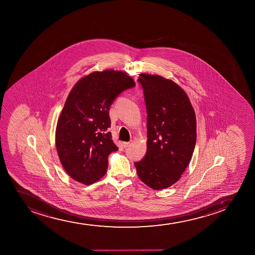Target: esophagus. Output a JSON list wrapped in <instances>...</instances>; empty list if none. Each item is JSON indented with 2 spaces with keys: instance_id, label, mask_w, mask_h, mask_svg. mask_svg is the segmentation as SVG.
<instances>
[{
  "instance_id": "esophagus-1",
  "label": "esophagus",
  "mask_w": 255,
  "mask_h": 255,
  "mask_svg": "<svg viewBox=\"0 0 255 255\" xmlns=\"http://www.w3.org/2000/svg\"><path fill=\"white\" fill-rule=\"evenodd\" d=\"M130 144H131V143H130V142H123V148H127V147H128L129 145H130Z\"/></svg>"
}]
</instances>
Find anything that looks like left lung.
<instances>
[{
    "label": "left lung",
    "mask_w": 255,
    "mask_h": 255,
    "mask_svg": "<svg viewBox=\"0 0 255 255\" xmlns=\"http://www.w3.org/2000/svg\"><path fill=\"white\" fill-rule=\"evenodd\" d=\"M147 110V150L135 162L138 178L153 190L179 180L193 155L196 114L187 94L162 76L140 74Z\"/></svg>",
    "instance_id": "obj_1"
}]
</instances>
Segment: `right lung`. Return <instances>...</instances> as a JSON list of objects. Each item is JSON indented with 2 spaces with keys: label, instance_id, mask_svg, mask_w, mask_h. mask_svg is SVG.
Returning <instances> with one entry per match:
<instances>
[{
  "label": "right lung",
  "instance_id": "obj_1",
  "mask_svg": "<svg viewBox=\"0 0 255 255\" xmlns=\"http://www.w3.org/2000/svg\"><path fill=\"white\" fill-rule=\"evenodd\" d=\"M123 71H95L71 89L56 128L55 143L66 173L76 181L92 185L105 175L108 156L118 148L112 140L110 107L119 94L133 88Z\"/></svg>",
  "mask_w": 255,
  "mask_h": 255
}]
</instances>
